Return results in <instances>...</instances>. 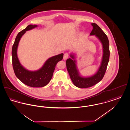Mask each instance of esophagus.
<instances>
[{"label":"esophagus","mask_w":130,"mask_h":130,"mask_svg":"<svg viewBox=\"0 0 130 130\" xmlns=\"http://www.w3.org/2000/svg\"><path fill=\"white\" fill-rule=\"evenodd\" d=\"M68 57H69V54H68V53L64 54V56H63V59L64 60H66L68 58Z\"/></svg>","instance_id":"1"}]
</instances>
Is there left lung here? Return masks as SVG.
<instances>
[{"mask_svg":"<svg viewBox=\"0 0 130 130\" xmlns=\"http://www.w3.org/2000/svg\"><path fill=\"white\" fill-rule=\"evenodd\" d=\"M93 29L90 36H95L101 42L103 48L102 61L98 71L94 74L89 77L81 76L76 66L74 54H70L71 58L66 60V67L70 78L74 85L80 88H89L95 85L102 79L104 75L109 61V42L107 36L98 25L92 23Z\"/></svg>","mask_w":130,"mask_h":130,"instance_id":"obj_1","label":"left lung"}]
</instances>
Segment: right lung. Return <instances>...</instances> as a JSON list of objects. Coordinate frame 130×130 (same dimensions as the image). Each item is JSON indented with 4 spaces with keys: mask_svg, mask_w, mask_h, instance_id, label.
<instances>
[{
    "mask_svg": "<svg viewBox=\"0 0 130 130\" xmlns=\"http://www.w3.org/2000/svg\"><path fill=\"white\" fill-rule=\"evenodd\" d=\"M37 25H28L25 29L20 31L15 38L12 51V64L16 76L24 84L31 87H42L47 85L51 80L57 62L62 60L63 54L52 56L45 62L43 66L35 71L25 69L19 62L17 50L19 41L26 31L37 27Z\"/></svg>",
    "mask_w": 130,
    "mask_h": 130,
    "instance_id": "obj_1",
    "label": "right lung"
}]
</instances>
